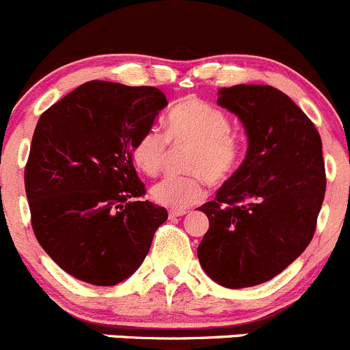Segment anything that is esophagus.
<instances>
[{"mask_svg": "<svg viewBox=\"0 0 350 350\" xmlns=\"http://www.w3.org/2000/svg\"><path fill=\"white\" fill-rule=\"evenodd\" d=\"M186 213H188V210H186V208L169 210V217H172V219H174V217H183V215H186Z\"/></svg>", "mask_w": 350, "mask_h": 350, "instance_id": "esophagus-1", "label": "esophagus"}]
</instances>
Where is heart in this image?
Segmentation results:
<instances>
[{
    "label": "heart",
    "instance_id": "obj_1",
    "mask_svg": "<svg viewBox=\"0 0 350 350\" xmlns=\"http://www.w3.org/2000/svg\"><path fill=\"white\" fill-rule=\"evenodd\" d=\"M169 139L172 145H191L186 176H167L150 189L154 202L171 208H188L205 196V179L210 185L227 181L241 161V140L230 131L224 111L198 99H186L169 111L165 135L157 128L145 131L133 145L135 164L148 176L164 167Z\"/></svg>",
    "mask_w": 350,
    "mask_h": 350
}]
</instances>
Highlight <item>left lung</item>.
Segmentation results:
<instances>
[{
	"mask_svg": "<svg viewBox=\"0 0 350 350\" xmlns=\"http://www.w3.org/2000/svg\"><path fill=\"white\" fill-rule=\"evenodd\" d=\"M217 104L246 130L243 164L200 206L210 227L198 246L202 269L229 289L279 275L306 250L325 198L321 138L310 118L270 85H234Z\"/></svg>",
	"mask_w": 350,
	"mask_h": 350,
	"instance_id": "obj_1",
	"label": "left lung"
}]
</instances>
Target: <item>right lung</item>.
<instances>
[{
    "instance_id": "1",
    "label": "right lung",
    "mask_w": 350,
    "mask_h": 350,
    "mask_svg": "<svg viewBox=\"0 0 350 350\" xmlns=\"http://www.w3.org/2000/svg\"><path fill=\"white\" fill-rule=\"evenodd\" d=\"M167 106L155 87L92 80L37 121L25 165L32 229L78 280L116 286L144 263L167 210L142 202L133 145Z\"/></svg>"
}]
</instances>
